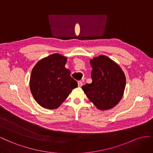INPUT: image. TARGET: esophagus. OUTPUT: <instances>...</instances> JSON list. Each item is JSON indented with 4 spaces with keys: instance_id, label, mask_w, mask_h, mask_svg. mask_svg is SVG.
I'll return each instance as SVG.
<instances>
[{
    "instance_id": "1",
    "label": "esophagus",
    "mask_w": 153,
    "mask_h": 153,
    "mask_svg": "<svg viewBox=\"0 0 153 153\" xmlns=\"http://www.w3.org/2000/svg\"><path fill=\"white\" fill-rule=\"evenodd\" d=\"M82 86V82L81 81H78V86L79 87H81Z\"/></svg>"
}]
</instances>
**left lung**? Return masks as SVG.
<instances>
[{"mask_svg":"<svg viewBox=\"0 0 153 153\" xmlns=\"http://www.w3.org/2000/svg\"><path fill=\"white\" fill-rule=\"evenodd\" d=\"M92 82L82 86L86 97L97 109L108 110L115 107L123 97L126 76L114 61L100 55L90 61Z\"/></svg>","mask_w":153,"mask_h":153,"instance_id":"obj_1","label":"left lung"}]
</instances>
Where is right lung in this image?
Masks as SVG:
<instances>
[{"label": "right lung", "instance_id": "right-lung-1", "mask_svg": "<svg viewBox=\"0 0 153 153\" xmlns=\"http://www.w3.org/2000/svg\"><path fill=\"white\" fill-rule=\"evenodd\" d=\"M67 58L59 54H51L35 65L30 77V90L35 101L43 108H58L77 82L65 67Z\"/></svg>", "mask_w": 153, "mask_h": 153}]
</instances>
